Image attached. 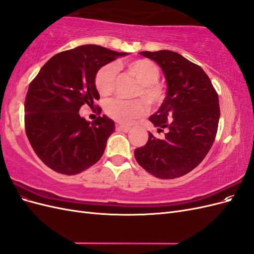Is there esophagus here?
I'll list each match as a JSON object with an SVG mask.
<instances>
[{"mask_svg": "<svg viewBox=\"0 0 254 254\" xmlns=\"http://www.w3.org/2000/svg\"><path fill=\"white\" fill-rule=\"evenodd\" d=\"M117 129L121 130V131H123V132H128L131 130V128H130L129 126H125V125H117Z\"/></svg>", "mask_w": 254, "mask_h": 254, "instance_id": "34e87169", "label": "esophagus"}]
</instances>
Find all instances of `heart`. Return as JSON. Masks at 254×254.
<instances>
[{
	"label": "heart",
	"mask_w": 254,
	"mask_h": 254,
	"mask_svg": "<svg viewBox=\"0 0 254 254\" xmlns=\"http://www.w3.org/2000/svg\"><path fill=\"white\" fill-rule=\"evenodd\" d=\"M127 71L140 83L134 96L143 97L148 106H158L164 97L162 87L157 82L160 77L158 66L148 59H137L127 64ZM118 66L108 64L102 66L95 75V86L102 96H109L115 87ZM106 113L121 124H130L147 113V106L141 99L123 101L112 99L106 105Z\"/></svg>",
	"instance_id": "1"
}]
</instances>
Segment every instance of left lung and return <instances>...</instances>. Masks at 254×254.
I'll return each mask as SVG.
<instances>
[{
    "mask_svg": "<svg viewBox=\"0 0 254 254\" xmlns=\"http://www.w3.org/2000/svg\"><path fill=\"white\" fill-rule=\"evenodd\" d=\"M159 64L167 84L164 102L149 121L163 139L149 132L148 141L134 150L145 171L160 179L187 175L211 149L220 117L218 95L202 68L180 54L161 50L141 52Z\"/></svg>",
    "mask_w": 254,
    "mask_h": 254,
    "instance_id": "8db88e82",
    "label": "left lung"
}]
</instances>
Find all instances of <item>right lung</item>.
I'll use <instances>...</instances> for the list:
<instances>
[{"label":"right lung","mask_w":254,"mask_h":254,"mask_svg":"<svg viewBox=\"0 0 254 254\" xmlns=\"http://www.w3.org/2000/svg\"><path fill=\"white\" fill-rule=\"evenodd\" d=\"M126 55L95 44L80 45L53 56L30 82L24 104L26 135L53 171L76 175L102 158L114 122L103 115L90 123L79 109L84 104L94 107L99 98V68Z\"/></svg>","instance_id":"obj_1"}]
</instances>
